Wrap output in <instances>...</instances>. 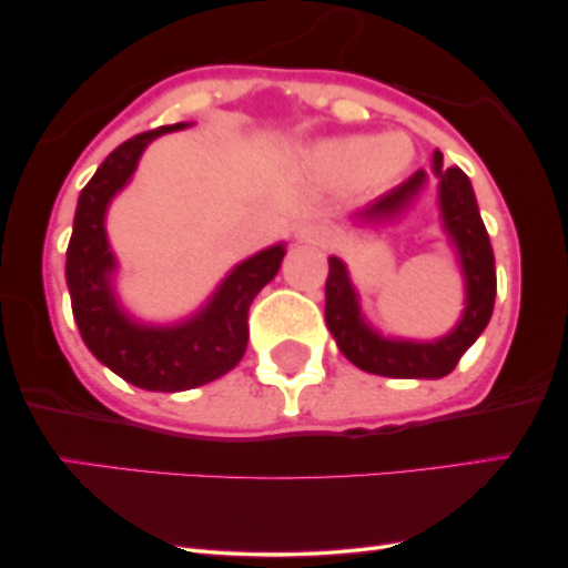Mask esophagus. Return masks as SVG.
I'll return each instance as SVG.
<instances>
[{
	"label": "esophagus",
	"instance_id": "1",
	"mask_svg": "<svg viewBox=\"0 0 568 568\" xmlns=\"http://www.w3.org/2000/svg\"><path fill=\"white\" fill-rule=\"evenodd\" d=\"M298 237L306 240V243H315V245H328L334 243V230L328 224H304L298 230Z\"/></svg>",
	"mask_w": 568,
	"mask_h": 568
}]
</instances>
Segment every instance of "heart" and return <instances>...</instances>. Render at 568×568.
I'll return each instance as SVG.
<instances>
[{"mask_svg":"<svg viewBox=\"0 0 568 568\" xmlns=\"http://www.w3.org/2000/svg\"><path fill=\"white\" fill-rule=\"evenodd\" d=\"M410 158L414 149L406 135H355L317 146L312 165L334 184L384 186L406 171Z\"/></svg>","mask_w":568,"mask_h":568,"instance_id":"b5f03b06","label":"heart"}]
</instances>
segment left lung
Listing matches in <instances>:
<instances>
[{
  "label": "left lung",
  "instance_id": "8db88e82",
  "mask_svg": "<svg viewBox=\"0 0 568 568\" xmlns=\"http://www.w3.org/2000/svg\"><path fill=\"white\" fill-rule=\"evenodd\" d=\"M433 173L438 179L440 219L448 237L459 251V264L465 272L467 306L462 321L448 336L438 342H403L384 338L363 321L357 293L352 288L347 266L342 258H328L325 280V323L334 334L338 349L368 374L393 376V379H440L452 374L459 357L473 347L491 321L494 298H497V270H494L491 240L478 213V202L470 179L459 168L443 165V154L435 152ZM427 186V173L416 171L400 186L389 189L374 205L361 211L366 221H389L410 205V200Z\"/></svg>",
  "mask_w": 568,
  "mask_h": 568
}]
</instances>
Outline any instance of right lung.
Instances as JSON below:
<instances>
[{
  "label": "right lung",
  "instance_id": "1",
  "mask_svg": "<svg viewBox=\"0 0 568 568\" xmlns=\"http://www.w3.org/2000/svg\"><path fill=\"white\" fill-rule=\"evenodd\" d=\"M179 125L133 135L101 162L82 189L67 251V285L71 312L82 342L116 376L152 393H181L200 387L243 361L247 347V310L256 293L277 275L285 247L272 245L226 275L197 315L179 325H143L125 315L112 291L114 256L109 251L103 216L149 141L173 133Z\"/></svg>",
  "mask_w": 568,
  "mask_h": 568
}]
</instances>
